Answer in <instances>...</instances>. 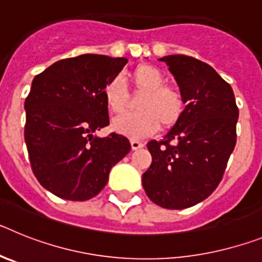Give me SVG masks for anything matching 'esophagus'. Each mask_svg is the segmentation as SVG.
I'll return each mask as SVG.
<instances>
[{
    "label": "esophagus",
    "mask_w": 262,
    "mask_h": 262,
    "mask_svg": "<svg viewBox=\"0 0 262 262\" xmlns=\"http://www.w3.org/2000/svg\"><path fill=\"white\" fill-rule=\"evenodd\" d=\"M144 147V144H143L142 142H139V140H135V139H133L131 140V148H133L134 151H136V149H140V148Z\"/></svg>",
    "instance_id": "1"
}]
</instances>
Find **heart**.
I'll use <instances>...</instances> for the list:
<instances>
[{
	"instance_id": "heart-1",
	"label": "heart",
	"mask_w": 262,
	"mask_h": 262,
	"mask_svg": "<svg viewBox=\"0 0 262 262\" xmlns=\"http://www.w3.org/2000/svg\"><path fill=\"white\" fill-rule=\"evenodd\" d=\"M136 93L143 94L138 103L140 111L124 113L113 120V128L128 138H144L161 127L174 126L185 108L184 96L177 88L165 85V76L149 64L138 66L129 73ZM105 105L111 113H122L128 102V92L120 77H113L102 89Z\"/></svg>"
}]
</instances>
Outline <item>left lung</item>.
Masks as SVG:
<instances>
[{
    "instance_id": "obj_1",
    "label": "left lung",
    "mask_w": 262,
    "mask_h": 262,
    "mask_svg": "<svg viewBox=\"0 0 262 262\" xmlns=\"http://www.w3.org/2000/svg\"><path fill=\"white\" fill-rule=\"evenodd\" d=\"M165 61L184 96L185 110L161 140H151L152 164L143 173L148 198L181 210L205 201L223 178L236 145L239 108L230 84L209 64L185 55Z\"/></svg>"
}]
</instances>
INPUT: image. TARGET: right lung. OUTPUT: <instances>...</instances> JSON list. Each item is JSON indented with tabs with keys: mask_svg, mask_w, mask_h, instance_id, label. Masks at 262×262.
Segmentation results:
<instances>
[{
	"mask_svg": "<svg viewBox=\"0 0 262 262\" xmlns=\"http://www.w3.org/2000/svg\"><path fill=\"white\" fill-rule=\"evenodd\" d=\"M127 61L86 53L59 60L32 80L25 101L30 163L39 184L62 200L96 196L131 149L123 135H94L110 123L103 86Z\"/></svg>",
	"mask_w": 262,
	"mask_h": 262,
	"instance_id": "obj_1",
	"label": "right lung"
}]
</instances>
